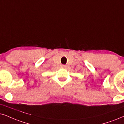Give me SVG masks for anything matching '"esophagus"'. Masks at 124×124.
Listing matches in <instances>:
<instances>
[{"mask_svg": "<svg viewBox=\"0 0 124 124\" xmlns=\"http://www.w3.org/2000/svg\"><path fill=\"white\" fill-rule=\"evenodd\" d=\"M61 67H62V68H65V67H66V66H65V65H61Z\"/></svg>", "mask_w": 124, "mask_h": 124, "instance_id": "esophagus-1", "label": "esophagus"}]
</instances>
